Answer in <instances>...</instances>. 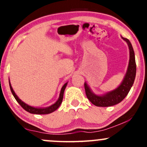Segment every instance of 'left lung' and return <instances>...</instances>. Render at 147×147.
<instances>
[{"instance_id": "8db88e82", "label": "left lung", "mask_w": 147, "mask_h": 147, "mask_svg": "<svg viewBox=\"0 0 147 147\" xmlns=\"http://www.w3.org/2000/svg\"><path fill=\"white\" fill-rule=\"evenodd\" d=\"M122 39L125 40L128 44L130 55L127 74H126L124 80L121 82V84L116 90L109 92L105 94V95L98 96L92 92L87 84L84 82V90H85L87 97L95 106L109 107L119 103L125 98L134 83L136 76V70H137L134 52L130 41L127 38H123V37Z\"/></svg>"}]
</instances>
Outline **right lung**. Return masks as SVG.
Wrapping results in <instances>:
<instances>
[{
	"label": "right lung",
	"mask_w": 147,
	"mask_h": 147,
	"mask_svg": "<svg viewBox=\"0 0 147 147\" xmlns=\"http://www.w3.org/2000/svg\"><path fill=\"white\" fill-rule=\"evenodd\" d=\"M67 84V83H65L64 85L63 86L61 89V91H60V97L59 99L57 100V101L54 104V105H51L50 107H46V108H35V107H32L29 106V105H26V103H24L23 102H22L20 99L18 97V96L16 95V93L14 92L13 91V88L11 87V84H10V82H9V85H10V90H11V92L13 94V97H15V99L16 100V101L19 103V105L23 108L27 112H30L31 114H35V115H47V114H50L52 113L53 112L55 111L57 108L60 107V105H61L62 102H63V94H64V91H65V89L66 87Z\"/></svg>",
	"instance_id": "1"
}]
</instances>
